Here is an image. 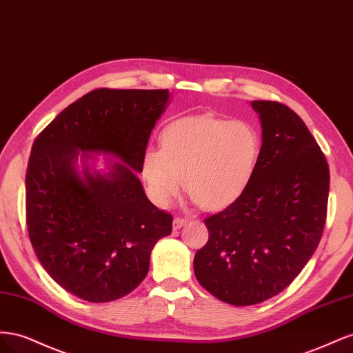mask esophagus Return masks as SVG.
<instances>
[{
    "instance_id": "1",
    "label": "esophagus",
    "mask_w": 353,
    "mask_h": 353,
    "mask_svg": "<svg viewBox=\"0 0 353 353\" xmlns=\"http://www.w3.org/2000/svg\"><path fill=\"white\" fill-rule=\"evenodd\" d=\"M187 222H188V219H187V218H181V216H176V218H174L172 227H174V230H179V228H183Z\"/></svg>"
}]
</instances>
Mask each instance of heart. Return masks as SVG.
<instances>
[{
  "mask_svg": "<svg viewBox=\"0 0 353 353\" xmlns=\"http://www.w3.org/2000/svg\"><path fill=\"white\" fill-rule=\"evenodd\" d=\"M162 150L143 157L147 193L157 206H168L183 178L188 196L205 210H221L249 188L261 157V135L248 122L210 114L170 122L160 137Z\"/></svg>",
  "mask_w": 353,
  "mask_h": 353,
  "instance_id": "heart-1",
  "label": "heart"
}]
</instances>
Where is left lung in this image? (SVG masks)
Returning <instances> with one entry per match:
<instances>
[{
  "mask_svg": "<svg viewBox=\"0 0 353 353\" xmlns=\"http://www.w3.org/2000/svg\"><path fill=\"white\" fill-rule=\"evenodd\" d=\"M262 147L245 193L205 219L197 281L219 301L249 306L283 292L321 240L330 188L325 156L305 122L276 101H252Z\"/></svg>",
  "mask_w": 353,
  "mask_h": 353,
  "instance_id": "left-lung-1",
  "label": "left lung"
}]
</instances>
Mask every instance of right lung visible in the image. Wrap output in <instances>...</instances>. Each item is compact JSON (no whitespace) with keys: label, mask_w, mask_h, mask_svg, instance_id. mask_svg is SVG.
I'll return each mask as SVG.
<instances>
[{"label":"right lung","mask_w":353,"mask_h":353,"mask_svg":"<svg viewBox=\"0 0 353 353\" xmlns=\"http://www.w3.org/2000/svg\"><path fill=\"white\" fill-rule=\"evenodd\" d=\"M169 90H95L63 110L32 145L26 170L29 239L48 275L87 302H112L145 279L172 215L140 178ZM105 156L106 169L94 168Z\"/></svg>","instance_id":"add662e5"}]
</instances>
